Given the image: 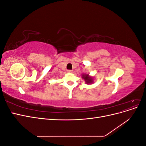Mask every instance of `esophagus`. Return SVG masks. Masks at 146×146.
<instances>
[{"mask_svg": "<svg viewBox=\"0 0 146 146\" xmlns=\"http://www.w3.org/2000/svg\"><path fill=\"white\" fill-rule=\"evenodd\" d=\"M67 71H68V72H69V73H72V72H73V71H72V70H68Z\"/></svg>", "mask_w": 146, "mask_h": 146, "instance_id": "obj_1", "label": "esophagus"}]
</instances>
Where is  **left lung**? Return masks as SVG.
Listing matches in <instances>:
<instances>
[{"instance_id": "8db88e82", "label": "left lung", "mask_w": 146, "mask_h": 146, "mask_svg": "<svg viewBox=\"0 0 146 146\" xmlns=\"http://www.w3.org/2000/svg\"><path fill=\"white\" fill-rule=\"evenodd\" d=\"M82 78L85 80L86 83L89 84V83H92V82H93V80H92V77H90L88 74H84L82 76Z\"/></svg>"}]
</instances>
